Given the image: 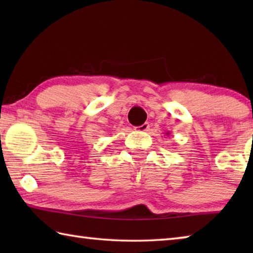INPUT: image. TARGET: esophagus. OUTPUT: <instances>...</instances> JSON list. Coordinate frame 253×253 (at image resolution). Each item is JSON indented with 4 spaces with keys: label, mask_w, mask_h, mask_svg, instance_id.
Wrapping results in <instances>:
<instances>
[{
    "label": "esophagus",
    "mask_w": 253,
    "mask_h": 253,
    "mask_svg": "<svg viewBox=\"0 0 253 253\" xmlns=\"http://www.w3.org/2000/svg\"><path fill=\"white\" fill-rule=\"evenodd\" d=\"M135 129L138 130V131H147L149 129V124L145 123V124H143V125L135 127Z\"/></svg>",
    "instance_id": "obj_1"
}]
</instances>
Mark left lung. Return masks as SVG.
Wrapping results in <instances>:
<instances>
[{"label": "left lung", "mask_w": 253, "mask_h": 253, "mask_svg": "<svg viewBox=\"0 0 253 253\" xmlns=\"http://www.w3.org/2000/svg\"><path fill=\"white\" fill-rule=\"evenodd\" d=\"M169 134H170V132H169V131H166V132H165V135H166V136H169Z\"/></svg>", "instance_id": "1"}]
</instances>
